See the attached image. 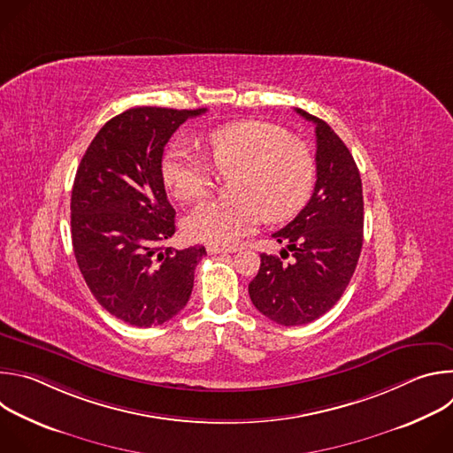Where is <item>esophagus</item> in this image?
Returning <instances> with one entry per match:
<instances>
[{
  "label": "esophagus",
  "instance_id": "obj_1",
  "mask_svg": "<svg viewBox=\"0 0 453 453\" xmlns=\"http://www.w3.org/2000/svg\"><path fill=\"white\" fill-rule=\"evenodd\" d=\"M238 247H233V245H208V252L210 254H222V252H236Z\"/></svg>",
  "mask_w": 453,
  "mask_h": 453
}]
</instances>
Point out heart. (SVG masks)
Listing matches in <instances>:
<instances>
[{"mask_svg": "<svg viewBox=\"0 0 453 453\" xmlns=\"http://www.w3.org/2000/svg\"><path fill=\"white\" fill-rule=\"evenodd\" d=\"M204 149L219 173H236L234 201H208L184 220L196 242L229 245L250 234L262 220L280 222L296 215L310 197L315 161L310 149L283 128L265 121H236L213 131ZM161 177L180 203L203 199L211 188V170L182 145H170Z\"/></svg>", "mask_w": 453, "mask_h": 453, "instance_id": "b5f03b06", "label": "heart"}]
</instances>
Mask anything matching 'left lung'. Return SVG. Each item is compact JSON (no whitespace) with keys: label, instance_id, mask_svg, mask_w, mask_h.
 Returning a JSON list of instances; mask_svg holds the SVG:
<instances>
[{"label":"left lung","instance_id":"left-lung-1","mask_svg":"<svg viewBox=\"0 0 453 453\" xmlns=\"http://www.w3.org/2000/svg\"><path fill=\"white\" fill-rule=\"evenodd\" d=\"M296 112L315 125V188L299 215L273 234L294 260L283 264L260 254V271L249 283L252 304L283 326L308 325L334 308L357 269L364 240L362 180L351 152L326 121L303 109Z\"/></svg>","mask_w":453,"mask_h":453}]
</instances>
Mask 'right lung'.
I'll list each match as a JSON object with an SVG mask.
<instances>
[{
    "label": "right lung",
    "instance_id": "obj_1",
    "mask_svg": "<svg viewBox=\"0 0 453 453\" xmlns=\"http://www.w3.org/2000/svg\"><path fill=\"white\" fill-rule=\"evenodd\" d=\"M206 109L134 107L111 118L88 147L72 191V242L95 299L138 328L159 326L188 303L204 245L163 243L175 210L161 177L165 145Z\"/></svg>",
    "mask_w": 453,
    "mask_h": 453
}]
</instances>
